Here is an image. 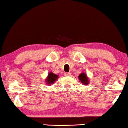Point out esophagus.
Returning a JSON list of instances; mask_svg holds the SVG:
<instances>
[{
	"label": "esophagus",
	"mask_w": 128,
	"mask_h": 128,
	"mask_svg": "<svg viewBox=\"0 0 128 128\" xmlns=\"http://www.w3.org/2000/svg\"><path fill=\"white\" fill-rule=\"evenodd\" d=\"M70 75H71V74L70 73V72H65V73H64V76H69Z\"/></svg>",
	"instance_id": "obj_1"
}]
</instances>
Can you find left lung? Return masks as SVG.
I'll return each instance as SVG.
<instances>
[{
	"label": "left lung",
	"instance_id": "1",
	"mask_svg": "<svg viewBox=\"0 0 128 128\" xmlns=\"http://www.w3.org/2000/svg\"><path fill=\"white\" fill-rule=\"evenodd\" d=\"M78 79L80 81L81 83H83L84 85H87L89 83L90 81L88 80L87 74L85 72H82L78 76Z\"/></svg>",
	"mask_w": 128,
	"mask_h": 128
}]
</instances>
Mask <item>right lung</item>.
<instances>
[{
    "label": "right lung",
    "mask_w": 128,
    "mask_h": 128,
    "mask_svg": "<svg viewBox=\"0 0 128 128\" xmlns=\"http://www.w3.org/2000/svg\"><path fill=\"white\" fill-rule=\"evenodd\" d=\"M58 78V76L56 75L53 73L52 72H50L48 73L47 78H46V80L45 82H46V84L48 85L51 84H53L56 82V79Z\"/></svg>",
    "instance_id": "right-lung-1"
}]
</instances>
